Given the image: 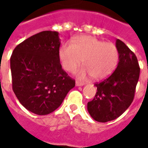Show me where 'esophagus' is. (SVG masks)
<instances>
[{
    "instance_id": "1",
    "label": "esophagus",
    "mask_w": 148,
    "mask_h": 148,
    "mask_svg": "<svg viewBox=\"0 0 148 148\" xmlns=\"http://www.w3.org/2000/svg\"><path fill=\"white\" fill-rule=\"evenodd\" d=\"M75 84H76L77 87H79V86H83L84 85V82H80V81H76V83H75Z\"/></svg>"
}]
</instances>
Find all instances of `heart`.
Returning a JSON list of instances; mask_svg holds the SVG:
<instances>
[{
    "label": "heart",
    "instance_id": "1",
    "mask_svg": "<svg viewBox=\"0 0 148 148\" xmlns=\"http://www.w3.org/2000/svg\"><path fill=\"white\" fill-rule=\"evenodd\" d=\"M59 60L67 71H73L83 60L85 67L77 72L79 77L90 74L94 79H102L111 74L117 66L119 54L114 45L105 43L91 36H81L60 47Z\"/></svg>",
    "mask_w": 148,
    "mask_h": 148
}]
</instances>
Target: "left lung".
Returning <instances> with one entry per match:
<instances>
[{
	"label": "left lung",
	"mask_w": 148,
	"mask_h": 148,
	"mask_svg": "<svg viewBox=\"0 0 148 148\" xmlns=\"http://www.w3.org/2000/svg\"><path fill=\"white\" fill-rule=\"evenodd\" d=\"M116 47L119 54L117 68L110 76L95 84L97 91L88 103L91 117L102 123L116 119L129 108L140 75L135 54L119 39L116 40Z\"/></svg>",
	"instance_id": "left-lung-1"
}]
</instances>
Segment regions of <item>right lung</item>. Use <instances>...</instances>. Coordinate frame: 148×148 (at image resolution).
Returning a JSON list of instances; mask_svg holds the SVG:
<instances>
[{
	"label": "right lung",
	"mask_w": 148,
	"mask_h": 148,
	"mask_svg": "<svg viewBox=\"0 0 148 148\" xmlns=\"http://www.w3.org/2000/svg\"><path fill=\"white\" fill-rule=\"evenodd\" d=\"M57 31H45L18 45L10 57L12 88L20 103L38 115L53 112L75 86L59 60Z\"/></svg>",
	"instance_id": "obj_1"
}]
</instances>
